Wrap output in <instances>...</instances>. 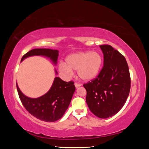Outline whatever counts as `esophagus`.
<instances>
[{
	"label": "esophagus",
	"mask_w": 149,
	"mask_h": 149,
	"mask_svg": "<svg viewBox=\"0 0 149 149\" xmlns=\"http://www.w3.org/2000/svg\"><path fill=\"white\" fill-rule=\"evenodd\" d=\"M74 85H75V87H76V88H79V87L81 86V84H79V83H74Z\"/></svg>",
	"instance_id": "1"
}]
</instances>
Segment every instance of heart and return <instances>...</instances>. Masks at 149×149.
Returning a JSON list of instances; mask_svg holds the SVG:
<instances>
[{"mask_svg": "<svg viewBox=\"0 0 149 149\" xmlns=\"http://www.w3.org/2000/svg\"><path fill=\"white\" fill-rule=\"evenodd\" d=\"M102 65V57L97 52H78L66 58V64L61 63L60 69L67 74L77 71L79 77L85 81L96 78Z\"/></svg>", "mask_w": 149, "mask_h": 149, "instance_id": "heart-1", "label": "heart"}]
</instances>
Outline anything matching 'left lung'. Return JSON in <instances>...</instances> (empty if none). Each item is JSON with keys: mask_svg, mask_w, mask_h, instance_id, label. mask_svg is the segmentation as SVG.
Returning <instances> with one entry per match:
<instances>
[{"mask_svg": "<svg viewBox=\"0 0 149 149\" xmlns=\"http://www.w3.org/2000/svg\"><path fill=\"white\" fill-rule=\"evenodd\" d=\"M104 65L97 78L83 84L88 107L100 118L115 115L122 109L130 89V76L125 57L111 45L100 46Z\"/></svg>", "mask_w": 149, "mask_h": 149, "instance_id": "1", "label": "left lung"}]
</instances>
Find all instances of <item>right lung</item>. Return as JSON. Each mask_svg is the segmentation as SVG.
<instances>
[{"label":"right lung","instance_id":"obj_1","mask_svg":"<svg viewBox=\"0 0 149 149\" xmlns=\"http://www.w3.org/2000/svg\"><path fill=\"white\" fill-rule=\"evenodd\" d=\"M31 56H46L56 65L58 51L47 48L33 49L25 54L21 61ZM55 71L57 74V71ZM17 89L22 104L30 114L45 122H55L61 118L65 113L74 93L75 86L73 81L66 82L59 77H56L49 91L38 98L25 96L17 84Z\"/></svg>","mask_w":149,"mask_h":149}]
</instances>
